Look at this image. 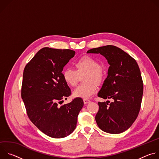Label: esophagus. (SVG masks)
I'll list each match as a JSON object with an SVG mask.
<instances>
[{
  "label": "esophagus",
  "instance_id": "34e87169",
  "mask_svg": "<svg viewBox=\"0 0 159 159\" xmlns=\"http://www.w3.org/2000/svg\"><path fill=\"white\" fill-rule=\"evenodd\" d=\"M90 102V101L89 100V99H84V103L85 104L89 103Z\"/></svg>",
  "mask_w": 159,
  "mask_h": 159
}]
</instances>
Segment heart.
Returning a JSON list of instances; mask_svg holds the SVG:
<instances>
[{
    "label": "heart",
    "instance_id": "1",
    "mask_svg": "<svg viewBox=\"0 0 159 159\" xmlns=\"http://www.w3.org/2000/svg\"><path fill=\"white\" fill-rule=\"evenodd\" d=\"M75 70L66 68L62 72L65 84L71 87H75L82 77L84 84L74 91V96L84 99L89 98L96 91L97 85L102 83L104 78V70L99 62L90 56H84L74 63Z\"/></svg>",
    "mask_w": 159,
    "mask_h": 159
}]
</instances>
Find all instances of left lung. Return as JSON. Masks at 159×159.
Returning <instances> with one entry per match:
<instances>
[{
  "mask_svg": "<svg viewBox=\"0 0 159 159\" xmlns=\"http://www.w3.org/2000/svg\"><path fill=\"white\" fill-rule=\"evenodd\" d=\"M87 53H100L110 65L98 96L113 101L98 102L96 123L106 133H123L137 119L141 107L143 84L139 65L129 55L112 45L90 49Z\"/></svg>",
  "mask_w": 159,
  "mask_h": 159,
  "instance_id": "1",
  "label": "left lung"
}]
</instances>
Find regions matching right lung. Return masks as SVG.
<instances>
[{"label":"right lung","instance_id":"1","mask_svg":"<svg viewBox=\"0 0 159 159\" xmlns=\"http://www.w3.org/2000/svg\"><path fill=\"white\" fill-rule=\"evenodd\" d=\"M75 53L69 49L45 47L24 69L21 98L27 115L40 131L52 138H64L74 131L84 106L80 98L59 106L71 94L63 79L62 70Z\"/></svg>","mask_w":159,"mask_h":159}]
</instances>
